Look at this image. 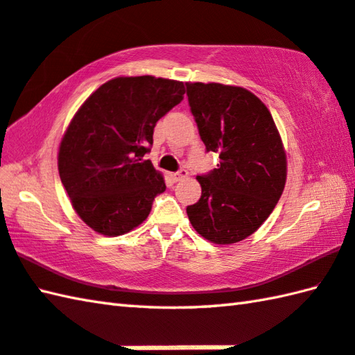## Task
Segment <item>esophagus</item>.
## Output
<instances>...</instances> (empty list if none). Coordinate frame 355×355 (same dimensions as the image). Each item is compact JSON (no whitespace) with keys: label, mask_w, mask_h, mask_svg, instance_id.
<instances>
[{"label":"esophagus","mask_w":355,"mask_h":355,"mask_svg":"<svg viewBox=\"0 0 355 355\" xmlns=\"http://www.w3.org/2000/svg\"><path fill=\"white\" fill-rule=\"evenodd\" d=\"M189 173H187V170H179V171H175V173H170V178L173 182H178V180H180L182 178H185Z\"/></svg>","instance_id":"obj_1"}]
</instances>
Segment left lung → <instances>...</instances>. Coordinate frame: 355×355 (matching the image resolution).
I'll list each match as a JSON object with an SVG mask.
<instances>
[{"instance_id":"obj_1","label":"left lung","mask_w":355,"mask_h":355,"mask_svg":"<svg viewBox=\"0 0 355 355\" xmlns=\"http://www.w3.org/2000/svg\"><path fill=\"white\" fill-rule=\"evenodd\" d=\"M207 151L218 168L199 175L202 195L187 207L200 236L233 244L250 236L283 195L286 153L269 110L250 91L219 83H185Z\"/></svg>"}]
</instances>
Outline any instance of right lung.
I'll use <instances>...</instances> for the list:
<instances>
[{
  "instance_id": "add662e5",
  "label": "right lung",
  "mask_w": 355,
  "mask_h": 355,
  "mask_svg": "<svg viewBox=\"0 0 355 355\" xmlns=\"http://www.w3.org/2000/svg\"><path fill=\"white\" fill-rule=\"evenodd\" d=\"M182 82L117 77L77 111L58 151V173L73 210L92 230L117 236L142 224L164 178L144 160L160 117L182 102Z\"/></svg>"
}]
</instances>
